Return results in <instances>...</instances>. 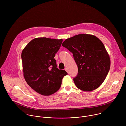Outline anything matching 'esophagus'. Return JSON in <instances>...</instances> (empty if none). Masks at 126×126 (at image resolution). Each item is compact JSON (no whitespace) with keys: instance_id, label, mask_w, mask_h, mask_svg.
<instances>
[{"instance_id":"esophagus-1","label":"esophagus","mask_w":126,"mask_h":126,"mask_svg":"<svg viewBox=\"0 0 126 126\" xmlns=\"http://www.w3.org/2000/svg\"><path fill=\"white\" fill-rule=\"evenodd\" d=\"M65 71L67 72L68 73H69V72H68V69L67 68H65Z\"/></svg>"}]
</instances>
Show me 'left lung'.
<instances>
[{
    "label": "left lung",
    "mask_w": 126,
    "mask_h": 126,
    "mask_svg": "<svg viewBox=\"0 0 126 126\" xmlns=\"http://www.w3.org/2000/svg\"><path fill=\"white\" fill-rule=\"evenodd\" d=\"M62 45L73 53L78 68L73 80L84 91L98 88L110 68V58L102 41L94 35L80 34L66 39Z\"/></svg>",
    "instance_id": "obj_1"
}]
</instances>
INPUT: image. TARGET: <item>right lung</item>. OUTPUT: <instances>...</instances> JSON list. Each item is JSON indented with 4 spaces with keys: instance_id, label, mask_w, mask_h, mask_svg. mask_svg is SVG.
Instances as JSON below:
<instances>
[{
    "instance_id": "1",
    "label": "right lung",
    "mask_w": 126,
    "mask_h": 126,
    "mask_svg": "<svg viewBox=\"0 0 126 126\" xmlns=\"http://www.w3.org/2000/svg\"><path fill=\"white\" fill-rule=\"evenodd\" d=\"M63 40L36 38L25 46L21 53L23 75L29 86L44 96L57 91L62 80L68 74L57 68L54 58Z\"/></svg>"
}]
</instances>
